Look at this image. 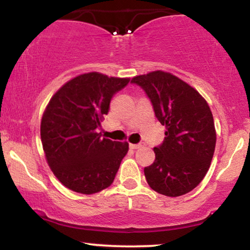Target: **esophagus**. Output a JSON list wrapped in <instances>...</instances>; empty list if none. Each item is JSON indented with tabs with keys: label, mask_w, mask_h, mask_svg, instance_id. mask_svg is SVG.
I'll return each mask as SVG.
<instances>
[{
	"label": "esophagus",
	"mask_w": 250,
	"mask_h": 250,
	"mask_svg": "<svg viewBox=\"0 0 250 250\" xmlns=\"http://www.w3.org/2000/svg\"><path fill=\"white\" fill-rule=\"evenodd\" d=\"M129 147H130L131 149H139V148L142 147V145H141V143H136V145H133V143H130V145H129Z\"/></svg>",
	"instance_id": "obj_1"
}]
</instances>
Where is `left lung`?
I'll list each match as a JSON object with an SVG mask.
<instances>
[{
    "label": "left lung",
    "mask_w": 250,
    "mask_h": 250,
    "mask_svg": "<svg viewBox=\"0 0 250 250\" xmlns=\"http://www.w3.org/2000/svg\"><path fill=\"white\" fill-rule=\"evenodd\" d=\"M166 125L165 140L154 148L155 161L145 168L151 189L166 196H181L203 180L213 159L216 133L213 114L193 87L170 73L156 70L135 76Z\"/></svg>",
    "instance_id": "8db88e82"
}]
</instances>
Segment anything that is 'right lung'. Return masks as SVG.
<instances>
[{"label": "right lung", "mask_w": 250, "mask_h": 250, "mask_svg": "<svg viewBox=\"0 0 250 250\" xmlns=\"http://www.w3.org/2000/svg\"><path fill=\"white\" fill-rule=\"evenodd\" d=\"M130 80L100 73L82 74L51 97L41 121V141L48 165L70 190L94 194L113 183L127 142L103 139L97 129L113 96Z\"/></svg>", "instance_id": "obj_1"}]
</instances>
